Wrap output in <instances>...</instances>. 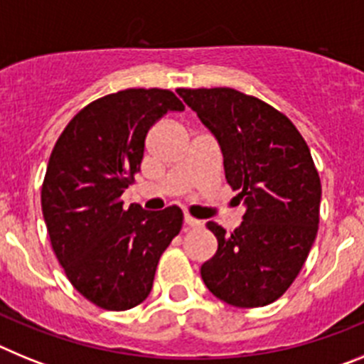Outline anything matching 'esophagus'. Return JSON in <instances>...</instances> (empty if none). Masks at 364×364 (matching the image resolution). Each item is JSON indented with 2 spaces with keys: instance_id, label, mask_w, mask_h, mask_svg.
Instances as JSON below:
<instances>
[{
  "instance_id": "34e87169",
  "label": "esophagus",
  "mask_w": 364,
  "mask_h": 364,
  "mask_svg": "<svg viewBox=\"0 0 364 364\" xmlns=\"http://www.w3.org/2000/svg\"><path fill=\"white\" fill-rule=\"evenodd\" d=\"M184 222H186V226H189V228H200L202 224H204V222L198 220V218H195V217H191V215H186Z\"/></svg>"
}]
</instances>
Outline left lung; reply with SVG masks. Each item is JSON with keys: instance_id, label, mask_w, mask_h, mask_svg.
Masks as SVG:
<instances>
[{"instance_id": "1", "label": "left lung", "mask_w": 364, "mask_h": 364, "mask_svg": "<svg viewBox=\"0 0 364 364\" xmlns=\"http://www.w3.org/2000/svg\"><path fill=\"white\" fill-rule=\"evenodd\" d=\"M215 134L244 220L233 233L208 222L217 253L200 268L208 290L237 308L272 304L291 286L319 228L321 178L291 120L231 89H176Z\"/></svg>"}]
</instances>
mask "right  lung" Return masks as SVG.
Returning <instances> with one entry per match:
<instances>
[{
  "mask_svg": "<svg viewBox=\"0 0 364 364\" xmlns=\"http://www.w3.org/2000/svg\"><path fill=\"white\" fill-rule=\"evenodd\" d=\"M184 104L167 89H125L98 98L67 124L41 186L50 246L70 284L92 304L124 311L144 302L166 247L182 230L178 205L124 210L151 125Z\"/></svg>",
  "mask_w": 364,
  "mask_h": 364,
  "instance_id": "1",
  "label": "right lung"
}]
</instances>
